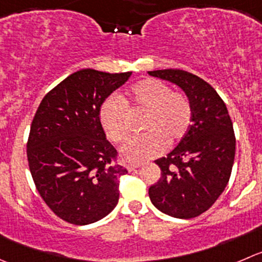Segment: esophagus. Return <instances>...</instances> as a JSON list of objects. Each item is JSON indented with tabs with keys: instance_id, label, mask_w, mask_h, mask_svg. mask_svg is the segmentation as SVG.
Returning a JSON list of instances; mask_svg holds the SVG:
<instances>
[{
	"instance_id": "1",
	"label": "esophagus",
	"mask_w": 262,
	"mask_h": 262,
	"mask_svg": "<svg viewBox=\"0 0 262 262\" xmlns=\"http://www.w3.org/2000/svg\"><path fill=\"white\" fill-rule=\"evenodd\" d=\"M141 167V165L139 164H130L126 166V169H128V171H136L137 169H139Z\"/></svg>"
}]
</instances>
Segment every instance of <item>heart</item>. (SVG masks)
Wrapping results in <instances>:
<instances>
[{
  "instance_id": "1",
  "label": "heart",
  "mask_w": 262,
  "mask_h": 262,
  "mask_svg": "<svg viewBox=\"0 0 262 262\" xmlns=\"http://www.w3.org/2000/svg\"><path fill=\"white\" fill-rule=\"evenodd\" d=\"M139 114H144L141 129L146 133L132 138L121 148L125 161H147L161 155L166 143L180 141L190 126L192 105L184 93L174 92L161 80H141L130 88L126 98L111 96L101 105L100 121L106 137L114 143L125 141L128 115Z\"/></svg>"
}]
</instances>
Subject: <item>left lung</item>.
<instances>
[{"label":"left lung","instance_id":"obj_1","mask_svg":"<svg viewBox=\"0 0 262 262\" xmlns=\"http://www.w3.org/2000/svg\"><path fill=\"white\" fill-rule=\"evenodd\" d=\"M182 88L192 105L187 134L166 157L156 160L159 182L148 189L154 206L178 219H192L215 204L227 187L235 156V137L228 108L216 91L179 69L148 72Z\"/></svg>","mask_w":262,"mask_h":262}]
</instances>
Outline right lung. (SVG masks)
I'll return each mask as SVG.
<instances>
[{
    "label": "right lung",
    "instance_id": "1",
    "mask_svg": "<svg viewBox=\"0 0 262 262\" xmlns=\"http://www.w3.org/2000/svg\"><path fill=\"white\" fill-rule=\"evenodd\" d=\"M132 72L110 74L82 69L43 97L33 118L27 156L38 193L60 219L87 225L110 214L119 201L116 162L100 108Z\"/></svg>",
    "mask_w": 262,
    "mask_h": 262
}]
</instances>
